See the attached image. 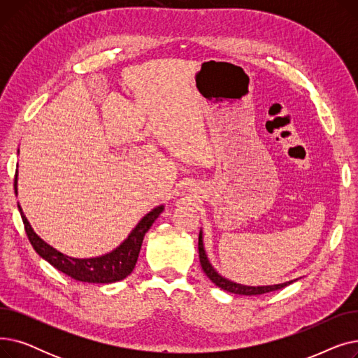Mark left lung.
Returning a JSON list of instances; mask_svg holds the SVG:
<instances>
[{
    "label": "left lung",
    "instance_id": "1",
    "mask_svg": "<svg viewBox=\"0 0 358 358\" xmlns=\"http://www.w3.org/2000/svg\"><path fill=\"white\" fill-rule=\"evenodd\" d=\"M199 257H200V264H201V268L203 271L206 273V275H208L213 283L223 289L227 292H231V293H235V294H245V296H255V294H264V293H268V292H274V290H278V289H283L285 286L290 285L292 281H287V283H283V285H275V286H261V287H251V286H242V285H236L234 283V281H229L227 278H223L222 275H219L215 268L210 266V262L208 259V257H206V252H204V248H203V239H201V232L199 235Z\"/></svg>",
    "mask_w": 358,
    "mask_h": 358
}]
</instances>
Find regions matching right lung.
<instances>
[{
    "label": "right lung",
    "instance_id": "obj_1",
    "mask_svg": "<svg viewBox=\"0 0 358 358\" xmlns=\"http://www.w3.org/2000/svg\"><path fill=\"white\" fill-rule=\"evenodd\" d=\"M14 192L17 194V173L14 177ZM18 210H20L24 229L31 247L43 259H46L50 266H53L56 270H59L61 273L69 275L73 280L85 281V283L104 285L120 281L134 271L142 247L143 236L149 231V228L152 227V223L159 216V213L164 210V206H159V208H155L152 212H149L138 223V227L131 231V234L119 248L111 251L110 254L85 259L66 257L62 252L56 251L55 248L48 245L43 239H41L34 234L20 206H18Z\"/></svg>",
    "mask_w": 358,
    "mask_h": 358
}]
</instances>
